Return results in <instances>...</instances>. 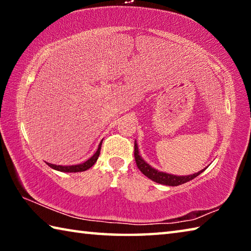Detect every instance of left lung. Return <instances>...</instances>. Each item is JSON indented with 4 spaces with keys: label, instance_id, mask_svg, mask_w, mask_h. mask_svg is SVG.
<instances>
[{
    "label": "left lung",
    "instance_id": "1",
    "mask_svg": "<svg viewBox=\"0 0 251 251\" xmlns=\"http://www.w3.org/2000/svg\"><path fill=\"white\" fill-rule=\"evenodd\" d=\"M135 160H136V165L139 168L144 175L146 177L150 178L152 181L158 182V184L161 185H166V186H179L181 184H185V182L189 181L194 179L195 177H197L199 174H201L205 169L203 168L202 171H199L198 173L192 174V175H187V176H177V175H173V174H168L165 172H160L158 169H155L154 167H151L150 164H147L145 160L143 159V157L139 154V150H138V145L137 142L135 141Z\"/></svg>",
    "mask_w": 251,
    "mask_h": 251
}]
</instances>
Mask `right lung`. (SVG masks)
Instances as JSON below:
<instances>
[{
  "mask_svg": "<svg viewBox=\"0 0 251 251\" xmlns=\"http://www.w3.org/2000/svg\"><path fill=\"white\" fill-rule=\"evenodd\" d=\"M100 147H101V142L100 143L99 148L94 155H93L91 158H88L86 161H84L82 164L78 165H71V166H63V165H54L50 163H46L50 168L55 169V171L63 172V173H79V172H85L87 169H90L93 165L96 163V160L99 159V156L100 154Z\"/></svg>",
  "mask_w": 251,
  "mask_h": 251,
  "instance_id": "obj_1",
  "label": "right lung"
}]
</instances>
